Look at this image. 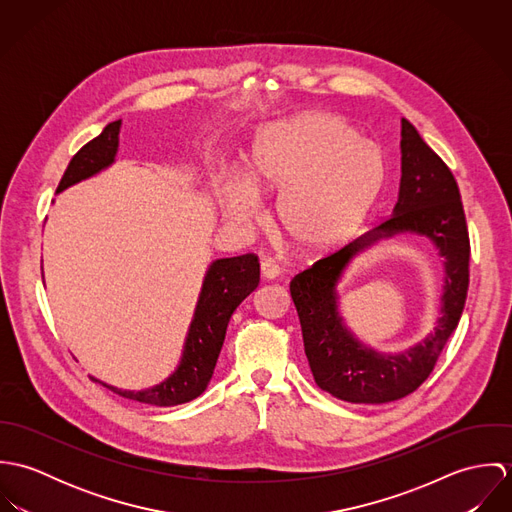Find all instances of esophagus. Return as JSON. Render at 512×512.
Instances as JSON below:
<instances>
[{"label": "esophagus", "mask_w": 512, "mask_h": 512, "mask_svg": "<svg viewBox=\"0 0 512 512\" xmlns=\"http://www.w3.org/2000/svg\"><path fill=\"white\" fill-rule=\"evenodd\" d=\"M260 274H262V278L266 282H270V280H276L280 276V268H278V264L274 260H262Z\"/></svg>", "instance_id": "obj_1"}]
</instances>
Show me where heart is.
I'll return each mask as SVG.
<instances>
[{"label": "heart", "mask_w": 512, "mask_h": 512, "mask_svg": "<svg viewBox=\"0 0 512 512\" xmlns=\"http://www.w3.org/2000/svg\"><path fill=\"white\" fill-rule=\"evenodd\" d=\"M386 179L380 147L359 138L341 116L303 114L264 128L248 153L246 175L222 189L228 219H262V197L278 195L276 219L297 250L327 252L368 219Z\"/></svg>", "instance_id": "b5f03b06"}]
</instances>
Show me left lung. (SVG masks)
I'll return each mask as SVG.
<instances>
[{
  "mask_svg": "<svg viewBox=\"0 0 512 512\" xmlns=\"http://www.w3.org/2000/svg\"><path fill=\"white\" fill-rule=\"evenodd\" d=\"M400 126L402 175L392 217L290 282L313 378L321 390L351 404H386L414 392L430 376L455 331L469 288V234L457 181L406 118ZM402 233L424 235L439 250L444 266L439 317L435 331L416 346L382 354L346 325L338 286L361 253Z\"/></svg>",
  "mask_w": 512,
  "mask_h": 512,
  "instance_id": "1",
  "label": "left lung"
}]
</instances>
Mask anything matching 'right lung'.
<instances>
[{
  "label": "right lung",
  "mask_w": 512,
  "mask_h": 512,
  "mask_svg": "<svg viewBox=\"0 0 512 512\" xmlns=\"http://www.w3.org/2000/svg\"><path fill=\"white\" fill-rule=\"evenodd\" d=\"M120 126L122 120L110 122L98 138L88 142L74 155L57 187V193H63L65 189L102 173L116 163ZM258 284L260 264L254 254L213 260L201 284L197 305L183 341L181 359L167 378L144 390H122L98 380L96 376L90 378L124 398L159 408L195 400L207 390L213 378L226 327L234 309L258 288Z\"/></svg>",
  "instance_id": "add662e5"
}]
</instances>
